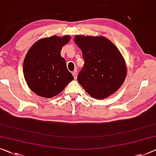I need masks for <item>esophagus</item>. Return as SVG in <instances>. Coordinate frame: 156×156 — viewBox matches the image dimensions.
Here are the masks:
<instances>
[{"instance_id": "1", "label": "esophagus", "mask_w": 156, "mask_h": 156, "mask_svg": "<svg viewBox=\"0 0 156 156\" xmlns=\"http://www.w3.org/2000/svg\"><path fill=\"white\" fill-rule=\"evenodd\" d=\"M73 75L74 76V78H75V80H76V77H77V72H76V71L73 72Z\"/></svg>"}]
</instances>
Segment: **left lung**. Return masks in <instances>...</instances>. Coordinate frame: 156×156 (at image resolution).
I'll return each mask as SVG.
<instances>
[{"instance_id":"obj_1","label":"left lung","mask_w":156,"mask_h":156,"mask_svg":"<svg viewBox=\"0 0 156 156\" xmlns=\"http://www.w3.org/2000/svg\"><path fill=\"white\" fill-rule=\"evenodd\" d=\"M75 42L82 51L84 65L78 82L90 96L104 99L116 92L125 80L127 69L119 50L104 37L76 35Z\"/></svg>"}]
</instances>
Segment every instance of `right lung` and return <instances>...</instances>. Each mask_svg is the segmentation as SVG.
<instances>
[{
    "mask_svg": "<svg viewBox=\"0 0 156 156\" xmlns=\"http://www.w3.org/2000/svg\"><path fill=\"white\" fill-rule=\"evenodd\" d=\"M70 40L52 36L38 40L28 50L23 65L25 80L31 90L43 98L58 95L74 80L61 56L63 45Z\"/></svg>",
    "mask_w": 156,
    "mask_h": 156,
    "instance_id": "1",
    "label": "right lung"
}]
</instances>
